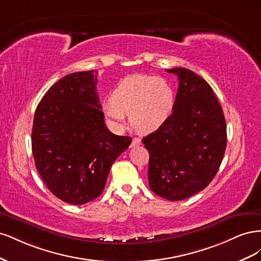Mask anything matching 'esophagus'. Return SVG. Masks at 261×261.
<instances>
[{
    "instance_id": "34e87169",
    "label": "esophagus",
    "mask_w": 261,
    "mask_h": 261,
    "mask_svg": "<svg viewBox=\"0 0 261 261\" xmlns=\"http://www.w3.org/2000/svg\"><path fill=\"white\" fill-rule=\"evenodd\" d=\"M141 144V139L140 138H138V137H135L133 139V143H132V146H139Z\"/></svg>"
}]
</instances>
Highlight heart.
<instances>
[{"mask_svg":"<svg viewBox=\"0 0 261 261\" xmlns=\"http://www.w3.org/2000/svg\"><path fill=\"white\" fill-rule=\"evenodd\" d=\"M175 91L163 78L148 75L125 77L102 103V113L115 129H123L126 115L140 133H152L168 122L175 108Z\"/></svg>","mask_w":261,"mask_h":261,"instance_id":"heart-1","label":"heart"}]
</instances>
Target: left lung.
Masks as SVG:
<instances>
[{"label":"left lung","mask_w":261,"mask_h":261,"mask_svg":"<svg viewBox=\"0 0 261 261\" xmlns=\"http://www.w3.org/2000/svg\"><path fill=\"white\" fill-rule=\"evenodd\" d=\"M167 72L178 78L174 111L162 127L143 138V144L149 152L150 188L176 201L199 193L216 176L226 148V124L203 78L184 67Z\"/></svg>","instance_id":"obj_1"}]
</instances>
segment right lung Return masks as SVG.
<instances>
[{
    "mask_svg": "<svg viewBox=\"0 0 261 261\" xmlns=\"http://www.w3.org/2000/svg\"><path fill=\"white\" fill-rule=\"evenodd\" d=\"M97 83V70L69 74L36 109L31 133L36 168L49 191L67 203L98 198L113 162L132 143L107 128Z\"/></svg>",
    "mask_w": 261,
    "mask_h": 261,
    "instance_id": "right-lung-1",
    "label": "right lung"
}]
</instances>
